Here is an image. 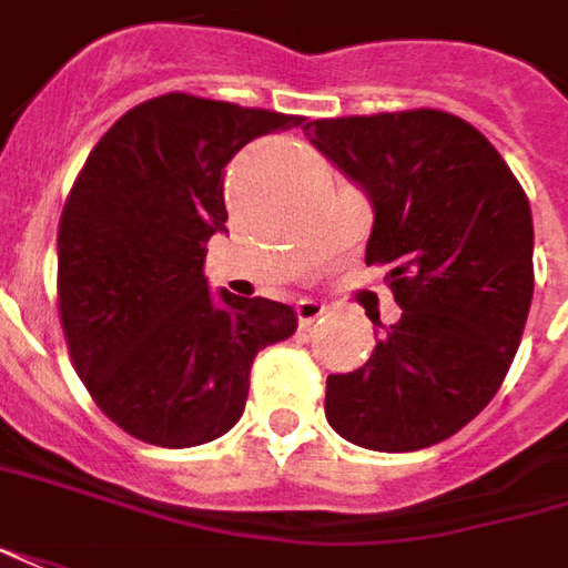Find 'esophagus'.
Segmentation results:
<instances>
[{"label":"esophagus","mask_w":568,"mask_h":568,"mask_svg":"<svg viewBox=\"0 0 568 568\" xmlns=\"http://www.w3.org/2000/svg\"><path fill=\"white\" fill-rule=\"evenodd\" d=\"M324 312H327V306H324L322 300H312V296H306V300H300V303H296V318H300L303 327H308L312 322H318Z\"/></svg>","instance_id":"1"}]
</instances>
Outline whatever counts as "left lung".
I'll return each mask as SVG.
<instances>
[{
	"label": "left lung",
	"instance_id": "obj_1",
	"mask_svg": "<svg viewBox=\"0 0 568 568\" xmlns=\"http://www.w3.org/2000/svg\"><path fill=\"white\" fill-rule=\"evenodd\" d=\"M308 142L374 203L365 262L402 318L327 377V424L371 452H420L486 408L529 318V197L495 144L445 111L312 120Z\"/></svg>",
	"mask_w": 568,
	"mask_h": 568
}]
</instances>
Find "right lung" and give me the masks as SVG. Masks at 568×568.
<instances>
[{
    "label": "right lung",
    "instance_id": "add662e5",
    "mask_svg": "<svg viewBox=\"0 0 568 568\" xmlns=\"http://www.w3.org/2000/svg\"><path fill=\"white\" fill-rule=\"evenodd\" d=\"M303 123L185 92L113 123L58 225V308L77 374L129 436L194 448L244 414L256 352L296 331L265 296L210 291L206 241L225 229V166L246 142Z\"/></svg>",
    "mask_w": 568,
    "mask_h": 568
}]
</instances>
